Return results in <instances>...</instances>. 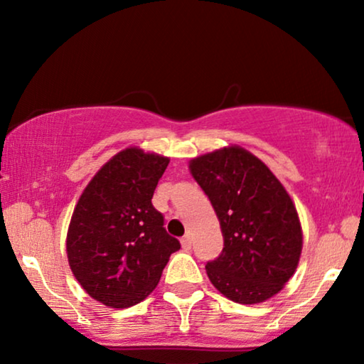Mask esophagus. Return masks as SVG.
<instances>
[{
    "label": "esophagus",
    "instance_id": "34e87169",
    "mask_svg": "<svg viewBox=\"0 0 364 364\" xmlns=\"http://www.w3.org/2000/svg\"><path fill=\"white\" fill-rule=\"evenodd\" d=\"M181 243H182V248H183V250H188V248H191V247H192V237H191V235H188V233H187V235H186V237H182V240H181Z\"/></svg>",
    "mask_w": 364,
    "mask_h": 364
}]
</instances>
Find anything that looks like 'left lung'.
Listing matches in <instances>:
<instances>
[{
  "label": "left lung",
  "mask_w": 364,
  "mask_h": 364,
  "mask_svg": "<svg viewBox=\"0 0 364 364\" xmlns=\"http://www.w3.org/2000/svg\"><path fill=\"white\" fill-rule=\"evenodd\" d=\"M191 172L220 222L223 250L207 275L232 301L253 305L277 295L300 260L296 208L270 168L242 147L193 159Z\"/></svg>",
  "instance_id": "1"
}]
</instances>
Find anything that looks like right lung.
<instances>
[{
	"label": "right lung",
	"mask_w": 364,
	"mask_h": 364,
	"mask_svg": "<svg viewBox=\"0 0 364 364\" xmlns=\"http://www.w3.org/2000/svg\"><path fill=\"white\" fill-rule=\"evenodd\" d=\"M168 159L131 147L119 152L84 188L68 230L69 267L94 300L137 305L161 280L181 248L152 205Z\"/></svg>",
	"instance_id": "1"
}]
</instances>
